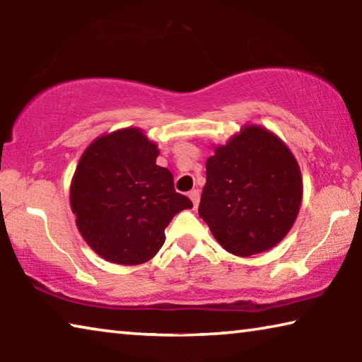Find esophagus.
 Here are the masks:
<instances>
[{
	"label": "esophagus",
	"mask_w": 362,
	"mask_h": 362,
	"mask_svg": "<svg viewBox=\"0 0 362 362\" xmlns=\"http://www.w3.org/2000/svg\"><path fill=\"white\" fill-rule=\"evenodd\" d=\"M188 196H189V199L193 201V206L198 207V204H199V189H192V192L188 193Z\"/></svg>",
	"instance_id": "esophagus-1"
}]
</instances>
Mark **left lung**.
<instances>
[{
	"label": "left lung",
	"instance_id": "left-lung-1",
	"mask_svg": "<svg viewBox=\"0 0 362 362\" xmlns=\"http://www.w3.org/2000/svg\"><path fill=\"white\" fill-rule=\"evenodd\" d=\"M302 174L287 145L244 126L206 163L199 217L230 254L265 252L289 233L302 204Z\"/></svg>",
	"mask_w": 362,
	"mask_h": 362
}]
</instances>
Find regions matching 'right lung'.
I'll use <instances>...</instances> for the list:
<instances>
[{"label": "right lung", "instance_id": "obj_1", "mask_svg": "<svg viewBox=\"0 0 362 362\" xmlns=\"http://www.w3.org/2000/svg\"><path fill=\"white\" fill-rule=\"evenodd\" d=\"M159 150L142 129L126 127L95 139L79 159L70 187L76 226L95 254L118 265L148 262L164 228L193 203L174 189Z\"/></svg>", "mask_w": 362, "mask_h": 362}]
</instances>
